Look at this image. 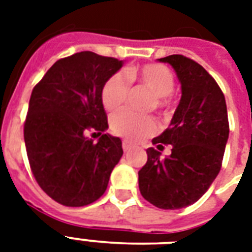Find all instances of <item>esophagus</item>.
<instances>
[{"label":"esophagus","instance_id":"1","mask_svg":"<svg viewBox=\"0 0 252 252\" xmlns=\"http://www.w3.org/2000/svg\"><path fill=\"white\" fill-rule=\"evenodd\" d=\"M130 148H132V144H130L129 141L124 140V141H123V150H124V152H128V150H130Z\"/></svg>","mask_w":252,"mask_h":252}]
</instances>
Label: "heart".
I'll return each instance as SVG.
<instances>
[{
    "label": "heart",
    "instance_id": "obj_1",
    "mask_svg": "<svg viewBox=\"0 0 252 252\" xmlns=\"http://www.w3.org/2000/svg\"><path fill=\"white\" fill-rule=\"evenodd\" d=\"M126 78L120 73L111 76L102 89V103L107 111L118 110L126 102L129 91V82L138 81L146 86L157 98L156 104L159 108L167 106V96L174 90V76L166 66L149 64L138 68H129L126 72ZM112 132L128 140H140L153 134L157 130V124L149 116L134 114L129 110H122L111 118Z\"/></svg>",
    "mask_w": 252,
    "mask_h": 252
}]
</instances>
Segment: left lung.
<instances>
[{"label":"left lung","mask_w":252,"mask_h":252,"mask_svg":"<svg viewBox=\"0 0 252 252\" xmlns=\"http://www.w3.org/2000/svg\"><path fill=\"white\" fill-rule=\"evenodd\" d=\"M158 61L175 70L182 98L167 129L153 140L170 144L171 154L161 158L154 148L146 150L138 187L156 207L180 209L196 203L219 175L229 138L227 108L217 82L196 61L182 55Z\"/></svg>","instance_id":"8db88e82"}]
</instances>
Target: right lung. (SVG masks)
<instances>
[{
	"label": "right lung",
	"mask_w": 252,
	"mask_h": 252,
	"mask_svg": "<svg viewBox=\"0 0 252 252\" xmlns=\"http://www.w3.org/2000/svg\"><path fill=\"white\" fill-rule=\"evenodd\" d=\"M123 60L90 51L56 61L33 87L25 123L30 166L41 189L66 207H84L104 193L123 156L122 140L107 130L102 103L106 81Z\"/></svg>",
	"instance_id": "add662e5"
}]
</instances>
